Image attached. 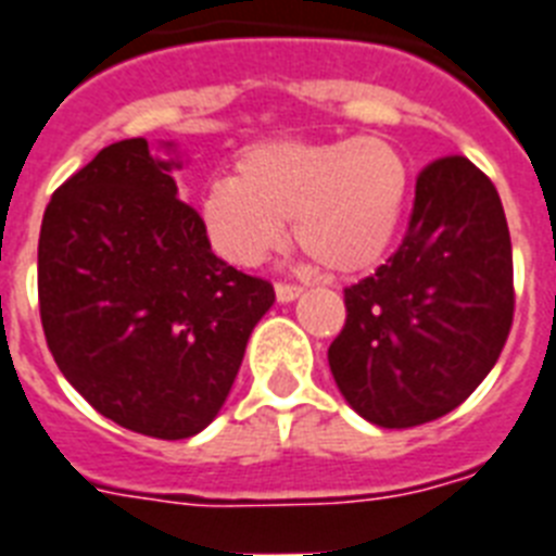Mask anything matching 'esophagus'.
Listing matches in <instances>:
<instances>
[{"label":"esophagus","instance_id":"esophagus-1","mask_svg":"<svg viewBox=\"0 0 556 556\" xmlns=\"http://www.w3.org/2000/svg\"><path fill=\"white\" fill-rule=\"evenodd\" d=\"M303 287H298V283H275V298H278V303H292L295 298H301Z\"/></svg>","mask_w":556,"mask_h":556}]
</instances>
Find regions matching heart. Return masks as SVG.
<instances>
[{
	"label": "heart",
	"instance_id": "heart-1",
	"mask_svg": "<svg viewBox=\"0 0 556 556\" xmlns=\"http://www.w3.org/2000/svg\"><path fill=\"white\" fill-rule=\"evenodd\" d=\"M410 165L391 140H267L244 149L236 177L216 179L199 202L213 253L258 267L287 241L334 275L371 269L391 250L407 202Z\"/></svg>",
	"mask_w": 556,
	"mask_h": 556
}]
</instances>
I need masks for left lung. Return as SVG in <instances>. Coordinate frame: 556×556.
<instances>
[{
    "label": "left lung",
    "mask_w": 556,
    "mask_h": 556,
    "mask_svg": "<svg viewBox=\"0 0 556 556\" xmlns=\"http://www.w3.org/2000/svg\"><path fill=\"white\" fill-rule=\"evenodd\" d=\"M511 315V241L501 197L467 156H441L416 179L400 250L345 289V326L329 345L331 374L371 425H425L481 386L504 351Z\"/></svg>",
    "instance_id": "left-lung-1"
}]
</instances>
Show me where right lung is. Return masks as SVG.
Returning <instances> with one entry per match:
<instances>
[{"label": "right lung", "mask_w": 556, "mask_h": 556, "mask_svg": "<svg viewBox=\"0 0 556 556\" xmlns=\"http://www.w3.org/2000/svg\"><path fill=\"white\" fill-rule=\"evenodd\" d=\"M174 168L142 137L112 142L52 193L39 236L55 365L98 414L165 441L216 419L275 301L273 283L213 255Z\"/></svg>", "instance_id": "obj_1"}]
</instances>
